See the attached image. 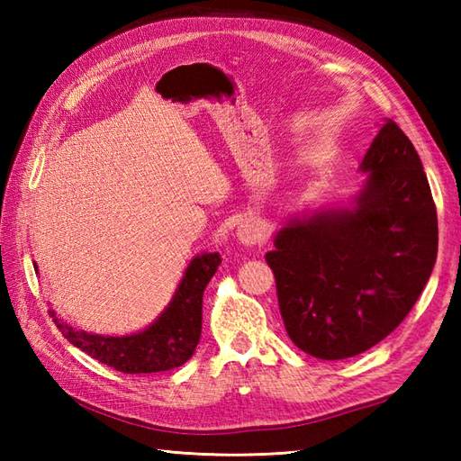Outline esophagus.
Returning a JSON list of instances; mask_svg holds the SVG:
<instances>
[{
  "label": "esophagus",
  "mask_w": 461,
  "mask_h": 461,
  "mask_svg": "<svg viewBox=\"0 0 461 461\" xmlns=\"http://www.w3.org/2000/svg\"><path fill=\"white\" fill-rule=\"evenodd\" d=\"M238 238L243 246H263L267 238V225L259 218H248L240 223Z\"/></svg>",
  "instance_id": "1"
}]
</instances>
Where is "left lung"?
Listing matches in <instances>:
<instances>
[{
  "instance_id": "obj_1",
  "label": "left lung",
  "mask_w": 461,
  "mask_h": 461,
  "mask_svg": "<svg viewBox=\"0 0 461 461\" xmlns=\"http://www.w3.org/2000/svg\"><path fill=\"white\" fill-rule=\"evenodd\" d=\"M352 210L289 223L266 256L289 339L322 360L357 357L386 339L414 307L438 256V215L422 160L384 119Z\"/></svg>"
}]
</instances>
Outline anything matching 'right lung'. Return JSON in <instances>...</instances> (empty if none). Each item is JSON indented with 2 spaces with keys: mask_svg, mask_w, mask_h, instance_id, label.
<instances>
[{
  "mask_svg": "<svg viewBox=\"0 0 461 461\" xmlns=\"http://www.w3.org/2000/svg\"><path fill=\"white\" fill-rule=\"evenodd\" d=\"M220 263V253H202L194 258L170 305L149 329L134 335H93L55 319L57 329L71 345L124 375H149V372L178 368L194 355L200 342L203 289L218 271ZM49 312L55 317L53 311Z\"/></svg>",
  "mask_w": 461,
  "mask_h": 461,
  "instance_id": "obj_1",
  "label": "right lung"
}]
</instances>
